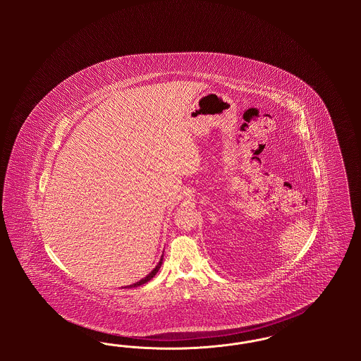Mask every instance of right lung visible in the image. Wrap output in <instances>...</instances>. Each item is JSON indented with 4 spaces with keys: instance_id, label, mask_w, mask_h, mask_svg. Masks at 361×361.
I'll return each mask as SVG.
<instances>
[{
    "instance_id": "right-lung-1",
    "label": "right lung",
    "mask_w": 361,
    "mask_h": 361,
    "mask_svg": "<svg viewBox=\"0 0 361 361\" xmlns=\"http://www.w3.org/2000/svg\"><path fill=\"white\" fill-rule=\"evenodd\" d=\"M162 259L164 258L161 257V259H159V262L157 264V267H155L154 269L149 274V275L146 276V277H143L142 280H139V281H137V283H134V284H131V286H128L130 288H135V287H137V286H142V284H145V283H147V281H150L153 277H154L155 275H157V272L159 271V268H161V265H162Z\"/></svg>"
}]
</instances>
